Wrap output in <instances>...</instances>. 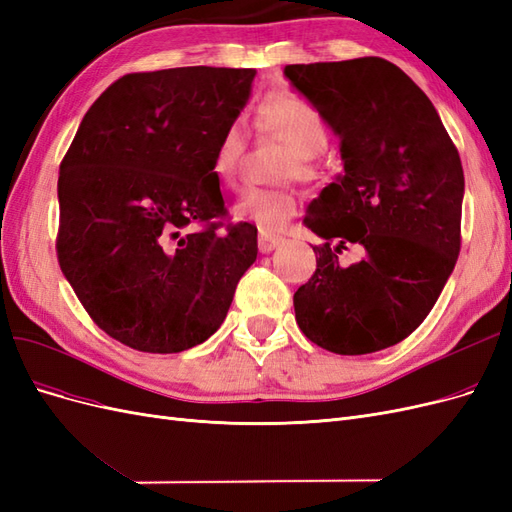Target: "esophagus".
Wrapping results in <instances>:
<instances>
[{"instance_id": "1", "label": "esophagus", "mask_w": 512, "mask_h": 512, "mask_svg": "<svg viewBox=\"0 0 512 512\" xmlns=\"http://www.w3.org/2000/svg\"><path fill=\"white\" fill-rule=\"evenodd\" d=\"M284 239L282 237H277V235H271V232H260V237H258V250L262 252V254H269V252H273L277 245H280Z\"/></svg>"}]
</instances>
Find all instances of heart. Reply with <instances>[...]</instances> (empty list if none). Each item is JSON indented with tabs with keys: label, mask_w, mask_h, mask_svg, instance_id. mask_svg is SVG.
Segmentation results:
<instances>
[{
	"label": "heart",
	"mask_w": 512,
	"mask_h": 512,
	"mask_svg": "<svg viewBox=\"0 0 512 512\" xmlns=\"http://www.w3.org/2000/svg\"><path fill=\"white\" fill-rule=\"evenodd\" d=\"M254 126L290 147L284 175L309 179L314 175V158L329 147V126L318 108L292 91H271L256 108ZM247 149V130L241 119L224 128L213 153V173L220 183H237L239 168ZM297 213V196L288 188H256L239 200L237 215L254 222L260 230H282Z\"/></svg>",
	"instance_id": "1"
}]
</instances>
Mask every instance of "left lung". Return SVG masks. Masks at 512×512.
I'll list each match as a JSON object with an SVG mask.
<instances>
[{
	"label": "left lung",
	"mask_w": 512,
	"mask_h": 512,
	"mask_svg": "<svg viewBox=\"0 0 512 512\" xmlns=\"http://www.w3.org/2000/svg\"><path fill=\"white\" fill-rule=\"evenodd\" d=\"M284 74L342 138L344 175L307 207L324 239L294 292L299 329L335 354L399 344L436 305L461 250L463 168L440 115L382 57L286 66ZM366 250L350 268L337 253Z\"/></svg>",
	"instance_id": "1"
}]
</instances>
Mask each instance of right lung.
Segmentation results:
<instances>
[{"instance_id":"1","label":"right lung","mask_w":512,"mask_h":512,"mask_svg":"<svg viewBox=\"0 0 512 512\" xmlns=\"http://www.w3.org/2000/svg\"><path fill=\"white\" fill-rule=\"evenodd\" d=\"M256 70L121 76L85 113L59 164L57 260L117 342L173 354L224 322L258 254L256 226L224 222L213 153Z\"/></svg>"}]
</instances>
